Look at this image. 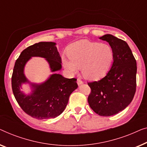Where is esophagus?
<instances>
[{"mask_svg": "<svg viewBox=\"0 0 147 147\" xmlns=\"http://www.w3.org/2000/svg\"><path fill=\"white\" fill-rule=\"evenodd\" d=\"M77 84H78V85H81V84H83V82H82L81 80L78 79L77 80Z\"/></svg>", "mask_w": 147, "mask_h": 147, "instance_id": "34e87169", "label": "esophagus"}]
</instances>
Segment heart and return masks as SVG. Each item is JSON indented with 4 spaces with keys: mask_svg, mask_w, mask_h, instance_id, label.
Masks as SVG:
<instances>
[{
    "mask_svg": "<svg viewBox=\"0 0 147 147\" xmlns=\"http://www.w3.org/2000/svg\"><path fill=\"white\" fill-rule=\"evenodd\" d=\"M67 54L69 61L63 59L64 67L73 74L81 69L82 76L88 80L103 77L110 69L114 57V52L109 45L87 40L71 45Z\"/></svg>",
    "mask_w": 147,
    "mask_h": 147,
    "instance_id": "1",
    "label": "heart"
}]
</instances>
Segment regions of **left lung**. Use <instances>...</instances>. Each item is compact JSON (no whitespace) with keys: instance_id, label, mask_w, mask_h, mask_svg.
<instances>
[{"instance_id":"obj_1","label":"left lung","mask_w":147,"mask_h":147,"mask_svg":"<svg viewBox=\"0 0 147 147\" xmlns=\"http://www.w3.org/2000/svg\"><path fill=\"white\" fill-rule=\"evenodd\" d=\"M99 39L109 42L114 57L107 75L98 81L88 83L91 88L88 102L96 114L110 117L121 112L133 100L137 68L133 53L125 41L110 34Z\"/></svg>"}]
</instances>
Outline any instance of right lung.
I'll list each match as a JSON object with an SVG mask.
<instances>
[{
  "mask_svg": "<svg viewBox=\"0 0 147 147\" xmlns=\"http://www.w3.org/2000/svg\"><path fill=\"white\" fill-rule=\"evenodd\" d=\"M56 45L53 42H40L27 47L16 61L12 73V88L16 101L26 114L38 120L54 119L62 114L70 95L78 88L75 78L69 79L56 73L62 69ZM32 57L45 58L54 73L40 84L30 82L24 74L26 63ZM22 84L30 87L28 94L21 90Z\"/></svg>",
  "mask_w": 147,
  "mask_h": 147,
  "instance_id": "right-lung-1",
  "label": "right lung"
}]
</instances>
